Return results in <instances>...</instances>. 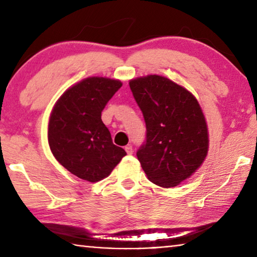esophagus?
I'll list each match as a JSON object with an SVG mask.
<instances>
[{
  "label": "esophagus",
  "mask_w": 257,
  "mask_h": 257,
  "mask_svg": "<svg viewBox=\"0 0 257 257\" xmlns=\"http://www.w3.org/2000/svg\"><path fill=\"white\" fill-rule=\"evenodd\" d=\"M124 150H125V152H127V154H128V155H132V154H133V152H134V151H133V147L130 146V145L125 146V149H124Z\"/></svg>",
  "instance_id": "34e87169"
}]
</instances>
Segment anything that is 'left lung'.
<instances>
[{
  "instance_id": "obj_1",
  "label": "left lung",
  "mask_w": 257,
  "mask_h": 257,
  "mask_svg": "<svg viewBox=\"0 0 257 257\" xmlns=\"http://www.w3.org/2000/svg\"><path fill=\"white\" fill-rule=\"evenodd\" d=\"M129 86L146 123V141L137 151L143 170L160 187L178 186L207 155V124L201 105L186 88L162 76L139 77Z\"/></svg>"
}]
</instances>
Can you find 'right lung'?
<instances>
[{
	"mask_svg": "<svg viewBox=\"0 0 257 257\" xmlns=\"http://www.w3.org/2000/svg\"><path fill=\"white\" fill-rule=\"evenodd\" d=\"M122 82L89 77L64 92L52 110L47 138L58 162L72 175L97 182L112 172L125 151L113 144L102 111Z\"/></svg>",
	"mask_w": 257,
	"mask_h": 257,
	"instance_id": "obj_1",
	"label": "right lung"
}]
</instances>
